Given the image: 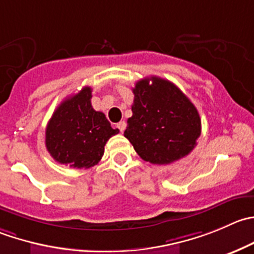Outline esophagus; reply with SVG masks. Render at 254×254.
<instances>
[{
    "instance_id": "esophagus-1",
    "label": "esophagus",
    "mask_w": 254,
    "mask_h": 254,
    "mask_svg": "<svg viewBox=\"0 0 254 254\" xmlns=\"http://www.w3.org/2000/svg\"><path fill=\"white\" fill-rule=\"evenodd\" d=\"M117 127H118V129H119L120 130V131H124V130H125V127H127V123H125V122H120V123H118V124H117Z\"/></svg>"
}]
</instances>
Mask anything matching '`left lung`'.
Wrapping results in <instances>:
<instances>
[{
    "instance_id": "8db88e82",
    "label": "left lung",
    "mask_w": 254,
    "mask_h": 254,
    "mask_svg": "<svg viewBox=\"0 0 254 254\" xmlns=\"http://www.w3.org/2000/svg\"><path fill=\"white\" fill-rule=\"evenodd\" d=\"M132 93V117L127 119L124 136L142 160L167 165L192 151L201 135L200 115L174 83L144 78Z\"/></svg>"
}]
</instances>
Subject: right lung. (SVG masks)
Here are the masks:
<instances>
[{"instance_id":"obj_1","label":"right lung","mask_w":254,"mask_h":254,"mask_svg":"<svg viewBox=\"0 0 254 254\" xmlns=\"http://www.w3.org/2000/svg\"><path fill=\"white\" fill-rule=\"evenodd\" d=\"M92 88L58 105L46 127V147L59 164L89 169L100 161L104 146L119 130L113 129L104 113L93 109Z\"/></svg>"}]
</instances>
